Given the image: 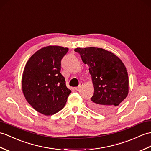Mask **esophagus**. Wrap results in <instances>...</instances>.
<instances>
[{"instance_id":"34e87169","label":"esophagus","mask_w":151,"mask_h":151,"mask_svg":"<svg viewBox=\"0 0 151 151\" xmlns=\"http://www.w3.org/2000/svg\"><path fill=\"white\" fill-rule=\"evenodd\" d=\"M82 86H83V83H82V82H80V83H79V86H78V87H76L75 88V89L76 90V91H78L80 88H81Z\"/></svg>"}]
</instances>
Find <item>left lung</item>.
Returning a JSON list of instances; mask_svg holds the SVG:
<instances>
[{
    "label": "left lung",
    "instance_id": "obj_1",
    "mask_svg": "<svg viewBox=\"0 0 151 151\" xmlns=\"http://www.w3.org/2000/svg\"><path fill=\"white\" fill-rule=\"evenodd\" d=\"M89 71L94 86L90 107L100 113H109L116 109L129 93V78L125 66L111 52L102 48H76Z\"/></svg>",
    "mask_w": 151,
    "mask_h": 151
}]
</instances>
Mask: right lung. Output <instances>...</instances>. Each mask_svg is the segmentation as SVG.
Instances as JSON below:
<instances>
[{"mask_svg": "<svg viewBox=\"0 0 151 151\" xmlns=\"http://www.w3.org/2000/svg\"><path fill=\"white\" fill-rule=\"evenodd\" d=\"M69 49L50 45L33 54L24 69L22 91L27 102L38 113H58L66 104L71 91L60 73L61 60Z\"/></svg>", "mask_w": 151, "mask_h": 151, "instance_id": "add662e5", "label": "right lung"}]
</instances>
